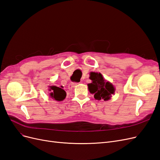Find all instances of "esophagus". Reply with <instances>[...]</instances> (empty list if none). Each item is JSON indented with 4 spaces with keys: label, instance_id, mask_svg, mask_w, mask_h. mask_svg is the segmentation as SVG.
I'll use <instances>...</instances> for the list:
<instances>
[{
    "label": "esophagus",
    "instance_id": "obj_1",
    "mask_svg": "<svg viewBox=\"0 0 160 160\" xmlns=\"http://www.w3.org/2000/svg\"><path fill=\"white\" fill-rule=\"evenodd\" d=\"M77 84H78V83H70L69 85L68 86V87H69V88H68L69 89H73Z\"/></svg>",
    "mask_w": 160,
    "mask_h": 160
}]
</instances>
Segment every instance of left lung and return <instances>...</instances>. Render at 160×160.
<instances>
[{"instance_id": "left-lung-1", "label": "left lung", "mask_w": 160, "mask_h": 160, "mask_svg": "<svg viewBox=\"0 0 160 160\" xmlns=\"http://www.w3.org/2000/svg\"><path fill=\"white\" fill-rule=\"evenodd\" d=\"M89 79L92 83H89L88 89L91 93L94 94L97 100L108 101L115 93V88L110 82L106 81L100 72H91Z\"/></svg>"}]
</instances>
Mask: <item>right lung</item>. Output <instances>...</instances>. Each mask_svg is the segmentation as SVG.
I'll return each instance as SVG.
<instances>
[{
	"label": "right lung",
	"instance_id": "1",
	"mask_svg": "<svg viewBox=\"0 0 160 160\" xmlns=\"http://www.w3.org/2000/svg\"><path fill=\"white\" fill-rule=\"evenodd\" d=\"M49 88L50 91V97L53 99H55L58 101H61L66 98V92L64 89H62L61 88H59L57 86H49Z\"/></svg>",
	"mask_w": 160,
	"mask_h": 160
}]
</instances>
